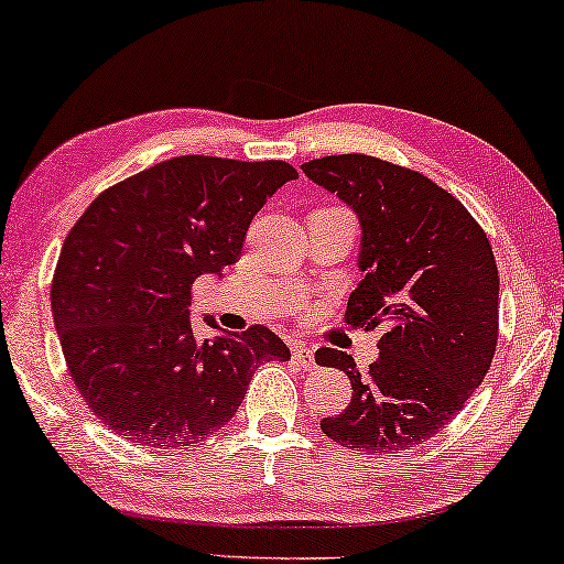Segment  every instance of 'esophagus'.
<instances>
[{"mask_svg":"<svg viewBox=\"0 0 564 564\" xmlns=\"http://www.w3.org/2000/svg\"><path fill=\"white\" fill-rule=\"evenodd\" d=\"M292 359H295L303 369H313L315 367V354H313L311 346L303 344V341L292 344Z\"/></svg>","mask_w":564,"mask_h":564,"instance_id":"34e87169","label":"esophagus"}]
</instances>
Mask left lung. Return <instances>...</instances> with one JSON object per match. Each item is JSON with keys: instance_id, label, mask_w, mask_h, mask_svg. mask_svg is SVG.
I'll use <instances>...</instances> for the list:
<instances>
[{"instance_id": "1", "label": "left lung", "mask_w": 564, "mask_h": 564, "mask_svg": "<svg viewBox=\"0 0 564 564\" xmlns=\"http://www.w3.org/2000/svg\"><path fill=\"white\" fill-rule=\"evenodd\" d=\"M303 172L359 215L365 280L344 323L380 330V359L367 372L349 354L315 351L351 380V403L321 429L346 449L398 454L446 429L488 375L496 257L467 207L421 172L367 153L313 159Z\"/></svg>"}]
</instances>
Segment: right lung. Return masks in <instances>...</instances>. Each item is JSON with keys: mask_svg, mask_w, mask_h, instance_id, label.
<instances>
[{"mask_svg": "<svg viewBox=\"0 0 564 564\" xmlns=\"http://www.w3.org/2000/svg\"><path fill=\"white\" fill-rule=\"evenodd\" d=\"M295 176L276 159L176 156L107 187L68 230L53 323L68 377L112 434L153 449L203 442L234 419L253 369L290 359L261 323L199 338L189 305L197 276L241 259L253 215Z\"/></svg>", "mask_w": 564, "mask_h": 564, "instance_id": "obj_1", "label": "right lung"}]
</instances>
